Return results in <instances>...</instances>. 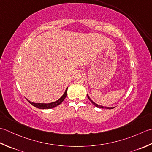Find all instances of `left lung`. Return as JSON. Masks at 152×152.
Returning <instances> with one entry per match:
<instances>
[{
    "label": "left lung",
    "mask_w": 152,
    "mask_h": 152,
    "mask_svg": "<svg viewBox=\"0 0 152 152\" xmlns=\"http://www.w3.org/2000/svg\"><path fill=\"white\" fill-rule=\"evenodd\" d=\"M87 96H88V99H89V100L91 101L92 103V104H94V106H96V107H100V108H106V109H113V108L114 107H104V106H100V105H98L97 104H96L95 102H94L93 101H92L91 98H90V97L88 96V95L87 94Z\"/></svg>",
    "instance_id": "1"
}]
</instances>
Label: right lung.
Segmentation results:
<instances>
[{
    "label": "right lung",
    "instance_id": "right-lung-1",
    "mask_svg": "<svg viewBox=\"0 0 152 152\" xmlns=\"http://www.w3.org/2000/svg\"><path fill=\"white\" fill-rule=\"evenodd\" d=\"M67 88H66V91H65L64 94L62 95L60 99H58V100L55 101L54 102H51V103H48V104H44V103H34V102H30L29 100V103L33 105V106H35L37 108H39V109H51V108H54L55 107L58 106V105H60L61 102H62L64 99L66 98V96H67Z\"/></svg>",
    "mask_w": 152,
    "mask_h": 152
}]
</instances>
